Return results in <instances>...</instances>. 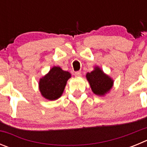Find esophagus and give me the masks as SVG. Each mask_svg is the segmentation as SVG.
Wrapping results in <instances>:
<instances>
[{"mask_svg":"<svg viewBox=\"0 0 147 147\" xmlns=\"http://www.w3.org/2000/svg\"><path fill=\"white\" fill-rule=\"evenodd\" d=\"M74 76H76V77H80V76H82V73L80 72V71H76V72L74 73Z\"/></svg>","mask_w":147,"mask_h":147,"instance_id":"34e87169","label":"esophagus"}]
</instances>
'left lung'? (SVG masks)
Wrapping results in <instances>:
<instances>
[{
    "label": "left lung",
    "mask_w": 147,
    "mask_h": 147,
    "mask_svg": "<svg viewBox=\"0 0 147 147\" xmlns=\"http://www.w3.org/2000/svg\"><path fill=\"white\" fill-rule=\"evenodd\" d=\"M86 77L91 87L92 91L98 96H103L107 93L112 88L113 84L112 79L105 74L98 67H95L94 71L88 73Z\"/></svg>",
    "instance_id": "left-lung-1"
}]
</instances>
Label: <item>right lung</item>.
<instances>
[{"mask_svg": "<svg viewBox=\"0 0 147 147\" xmlns=\"http://www.w3.org/2000/svg\"><path fill=\"white\" fill-rule=\"evenodd\" d=\"M71 74L62 71L59 67H54L47 75L40 79V91L43 97L49 100H55L62 96Z\"/></svg>", "mask_w": 147, "mask_h": 147, "instance_id": "right-lung-1", "label": "right lung"}]
</instances>
